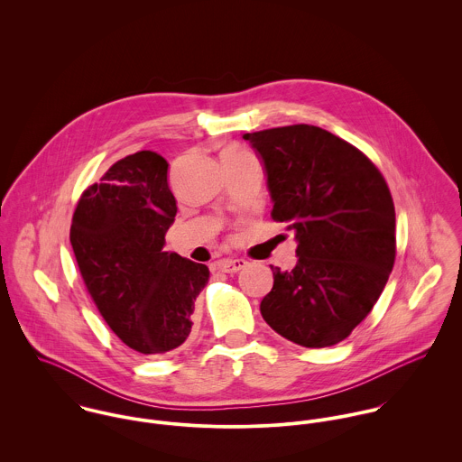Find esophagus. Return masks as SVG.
<instances>
[{"label": "esophagus", "mask_w": 462, "mask_h": 462, "mask_svg": "<svg viewBox=\"0 0 462 462\" xmlns=\"http://www.w3.org/2000/svg\"><path fill=\"white\" fill-rule=\"evenodd\" d=\"M247 266L245 260H235V258H227L220 262V270L226 273H236L240 270H244Z\"/></svg>", "instance_id": "34e87169"}]
</instances>
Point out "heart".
Listing matches in <instances>:
<instances>
[{"instance_id": "heart-1", "label": "heart", "mask_w": 462, "mask_h": 462, "mask_svg": "<svg viewBox=\"0 0 462 462\" xmlns=\"http://www.w3.org/2000/svg\"><path fill=\"white\" fill-rule=\"evenodd\" d=\"M238 154H247V151L242 147H236V145H231L222 151V156H238Z\"/></svg>"}]
</instances>
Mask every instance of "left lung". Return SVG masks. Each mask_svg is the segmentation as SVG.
<instances>
[{"label":"left lung","mask_w":462,"mask_h":462,"mask_svg":"<svg viewBox=\"0 0 462 462\" xmlns=\"http://www.w3.org/2000/svg\"><path fill=\"white\" fill-rule=\"evenodd\" d=\"M263 165L273 220L295 231L297 264L272 266L264 322L322 348L345 339L379 300L395 263V206L377 167L317 126L245 133Z\"/></svg>","instance_id":"left-lung-1"}]
</instances>
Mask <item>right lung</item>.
<instances>
[{
	"label": "right lung",
	"mask_w": 462,
	"mask_h": 462,
	"mask_svg": "<svg viewBox=\"0 0 462 462\" xmlns=\"http://www.w3.org/2000/svg\"><path fill=\"white\" fill-rule=\"evenodd\" d=\"M169 163L140 151L114 163L79 199L70 245L105 322L140 354L178 348L194 326L206 264L163 251L178 213Z\"/></svg>",
	"instance_id": "add662e5"
}]
</instances>
